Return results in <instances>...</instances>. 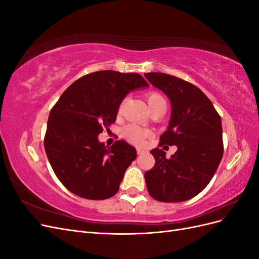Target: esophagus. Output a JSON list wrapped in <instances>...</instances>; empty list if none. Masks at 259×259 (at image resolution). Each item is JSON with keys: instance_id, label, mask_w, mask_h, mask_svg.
Returning <instances> with one entry per match:
<instances>
[{"instance_id": "1", "label": "esophagus", "mask_w": 259, "mask_h": 259, "mask_svg": "<svg viewBox=\"0 0 259 259\" xmlns=\"http://www.w3.org/2000/svg\"><path fill=\"white\" fill-rule=\"evenodd\" d=\"M136 150H137V154H138V155L144 154V153L146 152V150H145V149H143V148H137Z\"/></svg>"}]
</instances>
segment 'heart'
I'll return each mask as SVG.
<instances>
[{
	"mask_svg": "<svg viewBox=\"0 0 259 259\" xmlns=\"http://www.w3.org/2000/svg\"><path fill=\"white\" fill-rule=\"evenodd\" d=\"M146 99L149 105V108L152 107L155 104H158L159 101L164 100L159 93H154V92L147 94ZM122 135L125 139L128 140V142L132 144H142L145 140V138L148 136V132L136 126V125H127V126L123 127Z\"/></svg>",
	"mask_w": 259,
	"mask_h": 259,
	"instance_id": "heart-1",
	"label": "heart"
}]
</instances>
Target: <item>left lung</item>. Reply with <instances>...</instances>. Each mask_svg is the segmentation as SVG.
I'll list each match as a JSON object with an SVG mask.
<instances>
[{
  "label": "left lung",
  "instance_id": "left-lung-1",
  "mask_svg": "<svg viewBox=\"0 0 259 259\" xmlns=\"http://www.w3.org/2000/svg\"><path fill=\"white\" fill-rule=\"evenodd\" d=\"M146 79L167 95L171 116L159 148L150 152L154 166L145 173L149 194L160 202H183L209 184L224 154L222 119L211 101L197 86L177 76L145 73ZM178 146L167 159L159 147Z\"/></svg>",
  "mask_w": 259,
  "mask_h": 259
}]
</instances>
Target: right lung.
I'll use <instances>...</instances> for the list:
<instances>
[{
    "mask_svg": "<svg viewBox=\"0 0 259 259\" xmlns=\"http://www.w3.org/2000/svg\"><path fill=\"white\" fill-rule=\"evenodd\" d=\"M146 86L138 73L103 70L80 77L62 93L50 112L44 148L55 175L69 191L105 200L119 190L136 149L124 140L106 147L98 135L115 122L126 94Z\"/></svg>",
    "mask_w": 259,
    "mask_h": 259,
    "instance_id": "obj_1",
    "label": "right lung"
}]
</instances>
